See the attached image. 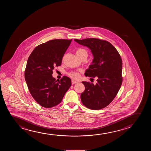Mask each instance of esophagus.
I'll return each instance as SVG.
<instances>
[{"label":"esophagus","mask_w":151,"mask_h":151,"mask_svg":"<svg viewBox=\"0 0 151 151\" xmlns=\"http://www.w3.org/2000/svg\"><path fill=\"white\" fill-rule=\"evenodd\" d=\"M77 83V81H75L74 80H72V85H74V84H75V83Z\"/></svg>","instance_id":"34e87169"}]
</instances>
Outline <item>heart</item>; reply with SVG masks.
<instances>
[{
  "label": "heart",
  "mask_w": 151,
  "mask_h": 151,
  "mask_svg": "<svg viewBox=\"0 0 151 151\" xmlns=\"http://www.w3.org/2000/svg\"><path fill=\"white\" fill-rule=\"evenodd\" d=\"M76 55L78 58H81V57H83V56H85L87 58L88 57L87 51L83 48H79V49H78L76 51ZM68 75L74 79L78 78L79 77L78 73L75 72H70V73H68Z\"/></svg>",
  "instance_id": "obj_1"
}]
</instances>
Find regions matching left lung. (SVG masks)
<instances>
[{"label": "left lung", "mask_w": 151, "mask_h": 151, "mask_svg": "<svg viewBox=\"0 0 151 151\" xmlns=\"http://www.w3.org/2000/svg\"><path fill=\"white\" fill-rule=\"evenodd\" d=\"M74 41L89 48L93 57L85 75L98 78L95 85L82 81L85 89L81 96V102L90 109H102L113 100L122 85L121 57L116 48L107 41L96 38L75 39Z\"/></svg>", "instance_id": "8db88e82"}]
</instances>
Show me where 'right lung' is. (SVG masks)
<instances>
[{
    "label": "right lung",
    "instance_id": "obj_1",
    "mask_svg": "<svg viewBox=\"0 0 151 151\" xmlns=\"http://www.w3.org/2000/svg\"><path fill=\"white\" fill-rule=\"evenodd\" d=\"M72 40H53L37 46L27 60L25 79L32 96L42 106L51 108L61 103L72 82L68 77H53L55 66L61 65Z\"/></svg>",
    "mask_w": 151,
    "mask_h": 151
}]
</instances>
